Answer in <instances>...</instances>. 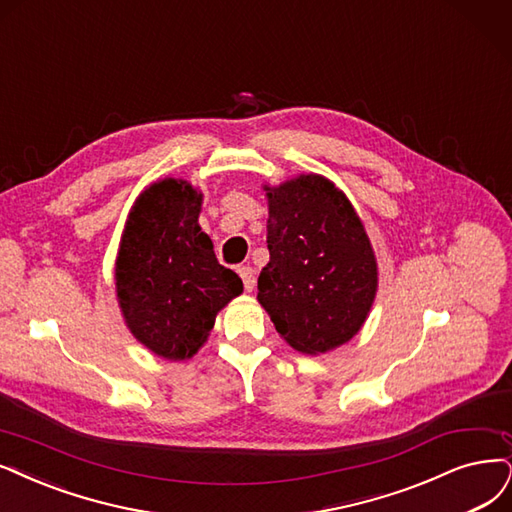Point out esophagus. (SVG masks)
<instances>
[{"label": "esophagus", "instance_id": "34e87169", "mask_svg": "<svg viewBox=\"0 0 512 512\" xmlns=\"http://www.w3.org/2000/svg\"><path fill=\"white\" fill-rule=\"evenodd\" d=\"M238 274H240V278L244 282V291L251 293L255 289V270L249 268V266H244V268L238 270Z\"/></svg>", "mask_w": 512, "mask_h": 512}]
</instances>
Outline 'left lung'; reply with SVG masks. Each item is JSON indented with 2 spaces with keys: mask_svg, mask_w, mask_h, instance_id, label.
Segmentation results:
<instances>
[{
  "mask_svg": "<svg viewBox=\"0 0 512 512\" xmlns=\"http://www.w3.org/2000/svg\"><path fill=\"white\" fill-rule=\"evenodd\" d=\"M270 263L257 301L301 354H325L361 331L377 293V259L365 225L333 181L304 173L263 185Z\"/></svg>",
  "mask_w": 512,
  "mask_h": 512,
  "instance_id": "8db88e82",
  "label": "left lung"
}]
</instances>
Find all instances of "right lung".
I'll return each instance as SVG.
<instances>
[{"instance_id": "1", "label": "right lung", "mask_w": 512, "mask_h": 512, "mask_svg": "<svg viewBox=\"0 0 512 512\" xmlns=\"http://www.w3.org/2000/svg\"><path fill=\"white\" fill-rule=\"evenodd\" d=\"M202 192L185 179L147 185L132 204L116 257V297L132 337L166 361L192 358L217 314L242 293L198 223Z\"/></svg>"}]
</instances>
